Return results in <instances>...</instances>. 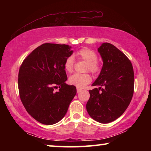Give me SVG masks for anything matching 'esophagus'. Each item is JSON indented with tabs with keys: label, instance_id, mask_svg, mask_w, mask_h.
<instances>
[{
	"label": "esophagus",
	"instance_id": "1",
	"mask_svg": "<svg viewBox=\"0 0 151 151\" xmlns=\"http://www.w3.org/2000/svg\"><path fill=\"white\" fill-rule=\"evenodd\" d=\"M76 91H77V93H81V91H82V89L77 88H76Z\"/></svg>",
	"mask_w": 151,
	"mask_h": 151
}]
</instances>
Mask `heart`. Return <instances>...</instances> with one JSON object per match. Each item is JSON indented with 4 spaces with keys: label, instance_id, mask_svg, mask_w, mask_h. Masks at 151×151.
<instances>
[{
    "label": "heart",
    "instance_id": "1",
    "mask_svg": "<svg viewBox=\"0 0 151 151\" xmlns=\"http://www.w3.org/2000/svg\"><path fill=\"white\" fill-rule=\"evenodd\" d=\"M78 58L87 63L86 70L91 71L93 73H99L101 70V65L98 61V55L94 50L88 48H83L79 50L76 53ZM75 60L73 56H69L66 58L64 68L66 71L71 73L73 70V66ZM92 81V78L88 74L76 73L70 76L69 83L70 85L76 86L77 88H83L87 85Z\"/></svg>",
    "mask_w": 151,
    "mask_h": 151
}]
</instances>
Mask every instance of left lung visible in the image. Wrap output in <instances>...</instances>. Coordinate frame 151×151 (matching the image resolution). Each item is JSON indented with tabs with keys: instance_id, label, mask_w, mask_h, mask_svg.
<instances>
[{
	"instance_id": "left-lung-1",
	"label": "left lung",
	"mask_w": 151,
	"mask_h": 151,
	"mask_svg": "<svg viewBox=\"0 0 151 151\" xmlns=\"http://www.w3.org/2000/svg\"><path fill=\"white\" fill-rule=\"evenodd\" d=\"M103 61L101 73L89 91L86 111L92 119L109 123L121 116L132 100L134 76L132 63L123 52L111 43L98 48Z\"/></svg>"
}]
</instances>
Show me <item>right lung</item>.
<instances>
[{
	"mask_svg": "<svg viewBox=\"0 0 151 151\" xmlns=\"http://www.w3.org/2000/svg\"><path fill=\"white\" fill-rule=\"evenodd\" d=\"M70 48L66 45L45 43L35 48L20 67V100L28 113L42 124L59 122L76 94L75 86L65 83L67 76L64 64L73 54Z\"/></svg>",
	"mask_w": 151,
	"mask_h": 151,
	"instance_id": "obj_1",
	"label": "right lung"
}]
</instances>
